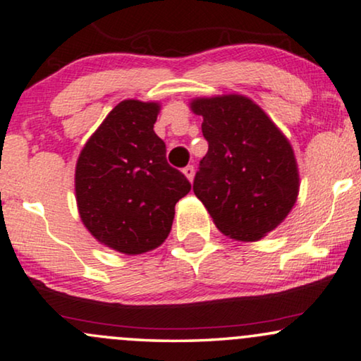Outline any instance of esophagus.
<instances>
[{"label":"esophagus","mask_w":361,"mask_h":361,"mask_svg":"<svg viewBox=\"0 0 361 361\" xmlns=\"http://www.w3.org/2000/svg\"><path fill=\"white\" fill-rule=\"evenodd\" d=\"M184 176L187 177V179H189L190 182L194 180V176H195V169H194V166H187V167H184Z\"/></svg>","instance_id":"esophagus-1"}]
</instances>
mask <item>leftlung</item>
Returning <instances> with one entry per match:
<instances>
[{
	"label": "left lung",
	"instance_id": "left-lung-1",
	"mask_svg": "<svg viewBox=\"0 0 361 361\" xmlns=\"http://www.w3.org/2000/svg\"><path fill=\"white\" fill-rule=\"evenodd\" d=\"M195 115L209 151L194 179V194L221 233L258 241L293 209L299 171L293 146L269 116L243 95L195 98Z\"/></svg>",
	"mask_w": 361,
	"mask_h": 361
}]
</instances>
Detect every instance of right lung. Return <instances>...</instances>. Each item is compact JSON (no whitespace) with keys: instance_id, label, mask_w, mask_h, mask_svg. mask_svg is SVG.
Segmentation results:
<instances>
[{"instance_id":"add662e5","label":"right lung","mask_w":361,"mask_h":361,"mask_svg":"<svg viewBox=\"0 0 361 361\" xmlns=\"http://www.w3.org/2000/svg\"><path fill=\"white\" fill-rule=\"evenodd\" d=\"M159 103L125 100L85 142L75 167L78 214L108 248L141 255L169 235L176 204L190 182L167 164L154 133Z\"/></svg>"}]
</instances>
